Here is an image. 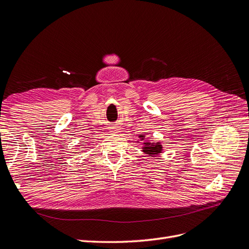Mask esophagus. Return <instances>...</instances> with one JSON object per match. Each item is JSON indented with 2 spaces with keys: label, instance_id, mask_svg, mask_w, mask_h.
I'll use <instances>...</instances> for the list:
<instances>
[{
  "label": "esophagus",
  "instance_id": "34e87169",
  "mask_svg": "<svg viewBox=\"0 0 249 249\" xmlns=\"http://www.w3.org/2000/svg\"><path fill=\"white\" fill-rule=\"evenodd\" d=\"M118 131H119L118 126H116V125L110 126V132H112V133H118Z\"/></svg>",
  "mask_w": 249,
  "mask_h": 249
}]
</instances>
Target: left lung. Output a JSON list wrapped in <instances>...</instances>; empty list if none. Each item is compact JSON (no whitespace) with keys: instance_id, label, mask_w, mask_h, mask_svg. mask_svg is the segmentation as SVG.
<instances>
[{"instance_id":"1","label":"left lung","mask_w":249,"mask_h":249,"mask_svg":"<svg viewBox=\"0 0 249 249\" xmlns=\"http://www.w3.org/2000/svg\"><path fill=\"white\" fill-rule=\"evenodd\" d=\"M142 137V136H140ZM162 146L157 143V144H153V143H146V146L144 147V152H146L148 155H157L161 152Z\"/></svg>"}]
</instances>
